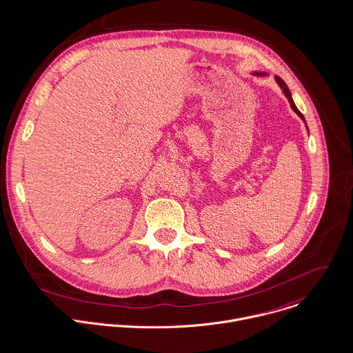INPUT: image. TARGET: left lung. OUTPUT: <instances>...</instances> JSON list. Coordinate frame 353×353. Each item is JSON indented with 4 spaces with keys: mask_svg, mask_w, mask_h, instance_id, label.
<instances>
[{
    "mask_svg": "<svg viewBox=\"0 0 353 353\" xmlns=\"http://www.w3.org/2000/svg\"><path fill=\"white\" fill-rule=\"evenodd\" d=\"M255 74H259V76H263V74H266V73H256L255 72ZM276 81L279 83V85L281 87L282 91H283V94H285V97L288 98V101H289V103H290V108L304 120V117H303V114L299 112V109L296 108V105H294V102H293V99H292V94H290V91H289V88H288V85H286V83L282 80L281 77L280 76H276ZM305 121V120H304Z\"/></svg>",
    "mask_w": 353,
    "mask_h": 353,
    "instance_id": "obj_1",
    "label": "left lung"
}]
</instances>
